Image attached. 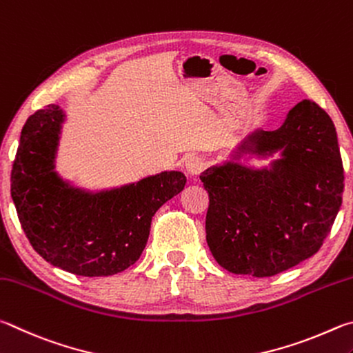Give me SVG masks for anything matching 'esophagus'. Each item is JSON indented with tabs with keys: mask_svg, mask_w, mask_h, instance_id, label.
I'll use <instances>...</instances> for the list:
<instances>
[{
	"mask_svg": "<svg viewBox=\"0 0 353 353\" xmlns=\"http://www.w3.org/2000/svg\"><path fill=\"white\" fill-rule=\"evenodd\" d=\"M186 170L190 175H200V173L205 170V161L199 154H192L186 161Z\"/></svg>",
	"mask_w": 353,
	"mask_h": 353,
	"instance_id": "1",
	"label": "esophagus"
}]
</instances>
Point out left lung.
<instances>
[{
  "mask_svg": "<svg viewBox=\"0 0 353 353\" xmlns=\"http://www.w3.org/2000/svg\"><path fill=\"white\" fill-rule=\"evenodd\" d=\"M239 148L282 150V158L270 170L228 163L200 175L209 194L206 240L230 273L270 277L316 254L335 223L344 192L336 130L307 99L281 128L256 132Z\"/></svg>",
  "mask_w": 353,
  "mask_h": 353,
  "instance_id": "8db88e82",
  "label": "left lung"
}]
</instances>
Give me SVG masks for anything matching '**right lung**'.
Segmentation results:
<instances>
[{
  "instance_id": "right-lung-1",
  "label": "right lung",
  "mask_w": 353,
  "mask_h": 353,
  "mask_svg": "<svg viewBox=\"0 0 353 353\" xmlns=\"http://www.w3.org/2000/svg\"><path fill=\"white\" fill-rule=\"evenodd\" d=\"M63 113L46 105L24 123L10 173V195L29 243L54 267L77 276H111L138 261L154 212L186 184L163 172L101 194L68 188L54 173Z\"/></svg>"
}]
</instances>
